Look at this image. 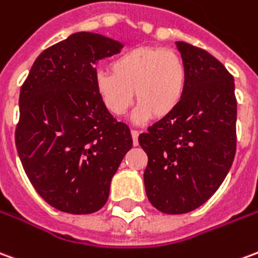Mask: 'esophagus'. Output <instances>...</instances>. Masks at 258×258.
<instances>
[{
    "instance_id": "34e87169",
    "label": "esophagus",
    "mask_w": 258,
    "mask_h": 258,
    "mask_svg": "<svg viewBox=\"0 0 258 258\" xmlns=\"http://www.w3.org/2000/svg\"><path fill=\"white\" fill-rule=\"evenodd\" d=\"M138 135H140V133L137 130H131V137H133L134 145H138Z\"/></svg>"
}]
</instances>
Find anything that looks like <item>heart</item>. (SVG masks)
Returning <instances> with one entry per match:
<instances>
[{
	"mask_svg": "<svg viewBox=\"0 0 258 258\" xmlns=\"http://www.w3.org/2000/svg\"><path fill=\"white\" fill-rule=\"evenodd\" d=\"M95 89L104 107L114 116L127 113L135 98V120L170 116L184 98L187 70L174 50L135 47L111 62V71L95 74Z\"/></svg>",
	"mask_w": 258,
	"mask_h": 258,
	"instance_id": "heart-1",
	"label": "heart"
}]
</instances>
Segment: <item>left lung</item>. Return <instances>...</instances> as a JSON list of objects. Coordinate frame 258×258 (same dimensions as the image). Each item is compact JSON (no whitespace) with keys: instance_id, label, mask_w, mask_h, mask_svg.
I'll list each match as a JSON object with an SVG mask.
<instances>
[{"instance_id":"1","label":"left lung","mask_w":258,"mask_h":258,"mask_svg":"<svg viewBox=\"0 0 258 258\" xmlns=\"http://www.w3.org/2000/svg\"><path fill=\"white\" fill-rule=\"evenodd\" d=\"M187 70L177 110L148 127L138 142L148 155L149 203L165 214L196 210L217 191L236 154L233 77L204 48L177 41Z\"/></svg>"}]
</instances>
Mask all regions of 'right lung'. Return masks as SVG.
I'll return each mask as SVG.
<instances>
[{
	"label": "right lung",
	"mask_w": 258,
	"mask_h": 258,
	"mask_svg": "<svg viewBox=\"0 0 258 258\" xmlns=\"http://www.w3.org/2000/svg\"><path fill=\"white\" fill-rule=\"evenodd\" d=\"M121 43L79 32L36 58L19 95L15 144L25 173L47 204L85 215L107 201L111 177L133 147L95 89L96 64Z\"/></svg>",
	"instance_id": "1"
}]
</instances>
